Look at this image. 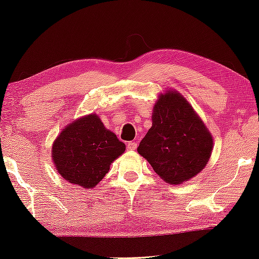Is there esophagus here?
Returning <instances> with one entry per match:
<instances>
[{"label": "esophagus", "mask_w": 259, "mask_h": 259, "mask_svg": "<svg viewBox=\"0 0 259 259\" xmlns=\"http://www.w3.org/2000/svg\"><path fill=\"white\" fill-rule=\"evenodd\" d=\"M137 147H138V145L135 142H128V143H127V150H130V151L135 150V149H137Z\"/></svg>", "instance_id": "obj_1"}]
</instances>
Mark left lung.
<instances>
[{
    "label": "left lung",
    "mask_w": 259,
    "mask_h": 259,
    "mask_svg": "<svg viewBox=\"0 0 259 259\" xmlns=\"http://www.w3.org/2000/svg\"><path fill=\"white\" fill-rule=\"evenodd\" d=\"M151 119L138 152L165 182L182 184L205 167L212 152V135L184 96L173 91L160 95Z\"/></svg>",
    "instance_id": "8db88e82"
}]
</instances>
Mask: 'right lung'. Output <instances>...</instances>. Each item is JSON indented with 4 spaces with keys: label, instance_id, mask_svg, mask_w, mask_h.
Masks as SVG:
<instances>
[{
    "label": "right lung",
    "instance_id": "right-lung-1",
    "mask_svg": "<svg viewBox=\"0 0 259 259\" xmlns=\"http://www.w3.org/2000/svg\"><path fill=\"white\" fill-rule=\"evenodd\" d=\"M125 149V143L105 128L97 114L92 113L65 126L55 140L52 157L58 173L66 181L82 188H93Z\"/></svg>",
    "mask_w": 259,
    "mask_h": 259
}]
</instances>
